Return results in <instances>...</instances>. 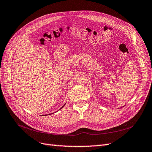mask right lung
<instances>
[{
	"label": "right lung",
	"mask_w": 152,
	"mask_h": 152,
	"mask_svg": "<svg viewBox=\"0 0 152 152\" xmlns=\"http://www.w3.org/2000/svg\"><path fill=\"white\" fill-rule=\"evenodd\" d=\"M65 104H64V105H63V107H61V108H60V109H59V110H61V108H63V107H64V106H65Z\"/></svg>",
	"instance_id": "right-lung-1"
}]
</instances>
